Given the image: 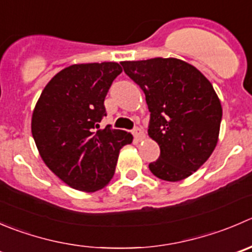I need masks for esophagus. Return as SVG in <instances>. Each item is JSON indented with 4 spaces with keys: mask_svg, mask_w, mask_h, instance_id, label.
Masks as SVG:
<instances>
[{
    "mask_svg": "<svg viewBox=\"0 0 252 252\" xmlns=\"http://www.w3.org/2000/svg\"><path fill=\"white\" fill-rule=\"evenodd\" d=\"M133 135L134 138H135L136 141H141L144 140V139L146 138L145 136V133H144V130L141 128H135L133 130Z\"/></svg>",
    "mask_w": 252,
    "mask_h": 252,
    "instance_id": "1",
    "label": "esophagus"
}]
</instances>
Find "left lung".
Listing matches in <instances>:
<instances>
[{
	"instance_id": "8db88e82",
	"label": "left lung",
	"mask_w": 252,
	"mask_h": 252,
	"mask_svg": "<svg viewBox=\"0 0 252 252\" xmlns=\"http://www.w3.org/2000/svg\"><path fill=\"white\" fill-rule=\"evenodd\" d=\"M122 66L145 94L148 133L160 146L150 171L168 182L189 177L219 139L223 109L212 84L197 67L176 58L122 61Z\"/></svg>"
}]
</instances>
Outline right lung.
Instances as JSON below:
<instances>
[{"instance_id": "add662e5", "label": "right lung", "mask_w": 252, "mask_h": 252, "mask_svg": "<svg viewBox=\"0 0 252 252\" xmlns=\"http://www.w3.org/2000/svg\"><path fill=\"white\" fill-rule=\"evenodd\" d=\"M122 72L118 63L65 67L48 82L32 114V134L49 170L71 188L96 192L116 171L119 151L133 141L124 130L99 128L104 98Z\"/></svg>"}]
</instances>
